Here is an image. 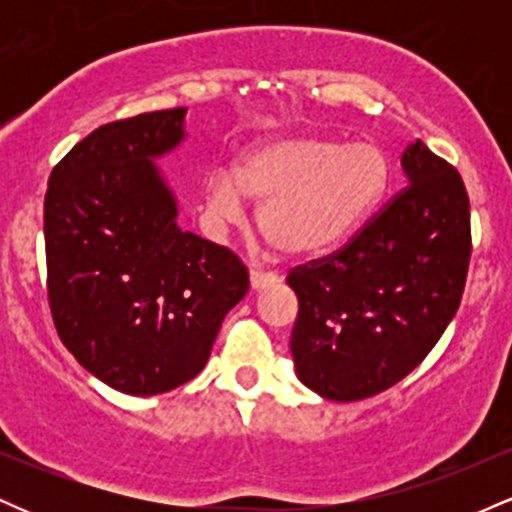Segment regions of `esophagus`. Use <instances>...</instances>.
<instances>
[{
	"instance_id": "obj_1",
	"label": "esophagus",
	"mask_w": 512,
	"mask_h": 512,
	"mask_svg": "<svg viewBox=\"0 0 512 512\" xmlns=\"http://www.w3.org/2000/svg\"><path fill=\"white\" fill-rule=\"evenodd\" d=\"M279 284V276L274 272H260V269H250V286L255 291L267 289V286Z\"/></svg>"
}]
</instances>
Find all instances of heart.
<instances>
[{
	"mask_svg": "<svg viewBox=\"0 0 512 512\" xmlns=\"http://www.w3.org/2000/svg\"><path fill=\"white\" fill-rule=\"evenodd\" d=\"M390 161L373 142L298 134L252 146L233 175L209 182V207L238 221L245 197L260 202V228L291 257H315L351 238L378 207Z\"/></svg>",
	"mask_w": 512,
	"mask_h": 512,
	"instance_id": "1",
	"label": "heart"
}]
</instances>
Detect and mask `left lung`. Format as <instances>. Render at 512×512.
<instances>
[{
	"label": "left lung",
	"mask_w": 512,
	"mask_h": 512,
	"mask_svg": "<svg viewBox=\"0 0 512 512\" xmlns=\"http://www.w3.org/2000/svg\"><path fill=\"white\" fill-rule=\"evenodd\" d=\"M409 185L344 248L293 267L291 354L303 385L334 402L387 390L419 366L462 301L472 257L469 197L424 142L402 154Z\"/></svg>",
	"instance_id": "left-lung-1"
}]
</instances>
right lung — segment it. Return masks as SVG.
<instances>
[{
  "label": "right lung",
  "mask_w": 512,
  "mask_h": 512,
  "mask_svg": "<svg viewBox=\"0 0 512 512\" xmlns=\"http://www.w3.org/2000/svg\"><path fill=\"white\" fill-rule=\"evenodd\" d=\"M185 108L93 129L45 192L48 303L62 344L105 385L161 395L204 368L248 293L236 252L180 231L154 158L185 137Z\"/></svg>",
  "instance_id": "add662e5"
}]
</instances>
